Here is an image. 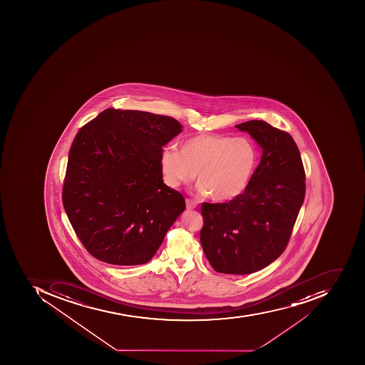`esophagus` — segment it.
<instances>
[{
    "instance_id": "1",
    "label": "esophagus",
    "mask_w": 365,
    "mask_h": 365,
    "mask_svg": "<svg viewBox=\"0 0 365 365\" xmlns=\"http://www.w3.org/2000/svg\"><path fill=\"white\" fill-rule=\"evenodd\" d=\"M185 203H186V209H187V210H193V209H195V207H197V203H195V202H194V201H192V200L186 199Z\"/></svg>"
}]
</instances>
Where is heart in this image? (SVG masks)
<instances>
[{"instance_id":"heart-1","label":"heart","mask_w":365,"mask_h":365,"mask_svg":"<svg viewBox=\"0 0 365 365\" xmlns=\"http://www.w3.org/2000/svg\"><path fill=\"white\" fill-rule=\"evenodd\" d=\"M257 160L256 146L245 136L200 134L182 140L180 150L164 148L160 166L171 187L189 183L197 173L200 192L213 201L227 202L246 191Z\"/></svg>"}]
</instances>
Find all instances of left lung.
<instances>
[{"label":"left lung","mask_w":365,"mask_h":365,"mask_svg":"<svg viewBox=\"0 0 365 365\" xmlns=\"http://www.w3.org/2000/svg\"><path fill=\"white\" fill-rule=\"evenodd\" d=\"M262 150L246 191L227 203H203L202 248L215 272H259L284 252L305 197V171L295 140L264 120L235 125Z\"/></svg>","instance_id":"left-lung-1"}]
</instances>
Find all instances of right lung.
I'll return each mask as SVG.
<instances>
[{
	"label": "right lung",
	"instance_id": "obj_1",
	"mask_svg": "<svg viewBox=\"0 0 365 365\" xmlns=\"http://www.w3.org/2000/svg\"><path fill=\"white\" fill-rule=\"evenodd\" d=\"M176 119L108 108L81 127L69 158L62 202L89 254L117 266L146 264L185 210L163 183L164 145L182 132Z\"/></svg>",
	"mask_w": 365,
	"mask_h": 365
}]
</instances>
